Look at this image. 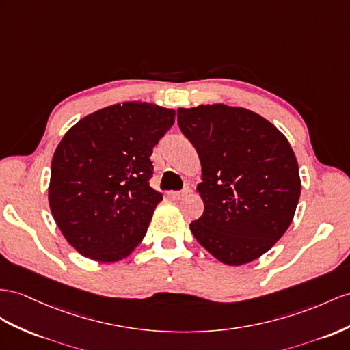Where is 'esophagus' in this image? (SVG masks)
Wrapping results in <instances>:
<instances>
[{
  "label": "esophagus",
  "instance_id": "esophagus-1",
  "mask_svg": "<svg viewBox=\"0 0 350 350\" xmlns=\"http://www.w3.org/2000/svg\"><path fill=\"white\" fill-rule=\"evenodd\" d=\"M187 193H189V189L186 187V189H183V191H172L168 195H170V198H173V200H180Z\"/></svg>",
  "mask_w": 350,
  "mask_h": 350
}]
</instances>
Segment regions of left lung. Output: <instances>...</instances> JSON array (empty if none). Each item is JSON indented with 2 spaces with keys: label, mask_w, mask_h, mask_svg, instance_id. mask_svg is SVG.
<instances>
[{
  "label": "left lung",
  "mask_w": 350,
  "mask_h": 350,
  "mask_svg": "<svg viewBox=\"0 0 350 350\" xmlns=\"http://www.w3.org/2000/svg\"><path fill=\"white\" fill-rule=\"evenodd\" d=\"M177 122L201 161L202 216L195 239L229 266L269 252L291 225L301 183L290 142L262 115L223 103L178 107Z\"/></svg>",
  "instance_id": "1"
}]
</instances>
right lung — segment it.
<instances>
[{"label": "right lung", "mask_w": 350, "mask_h": 350, "mask_svg": "<svg viewBox=\"0 0 350 350\" xmlns=\"http://www.w3.org/2000/svg\"><path fill=\"white\" fill-rule=\"evenodd\" d=\"M174 109L146 102L103 107L70 127L51 161L49 204L79 254L122 260L145 238L163 193L152 189L150 155Z\"/></svg>", "instance_id": "add662e5"}]
</instances>
